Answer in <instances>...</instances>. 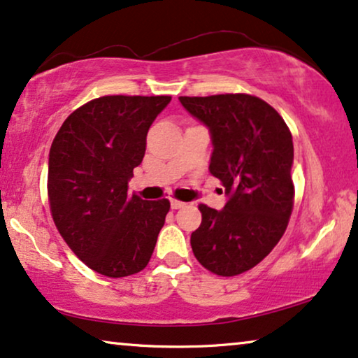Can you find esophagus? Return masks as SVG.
Wrapping results in <instances>:
<instances>
[{"mask_svg":"<svg viewBox=\"0 0 358 358\" xmlns=\"http://www.w3.org/2000/svg\"><path fill=\"white\" fill-rule=\"evenodd\" d=\"M184 202H179V200H171V208H173V210H179V208H182L184 207Z\"/></svg>","mask_w":358,"mask_h":358,"instance_id":"obj_1","label":"esophagus"}]
</instances>
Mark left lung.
<instances>
[{"label":"left lung","mask_w":358,"mask_h":358,"mask_svg":"<svg viewBox=\"0 0 358 358\" xmlns=\"http://www.w3.org/2000/svg\"><path fill=\"white\" fill-rule=\"evenodd\" d=\"M210 131V173L222 180V210L199 205L202 223L190 246L207 271L233 277L275 248L292 215L293 140L280 114L249 94L179 97Z\"/></svg>","instance_id":"1"}]
</instances>
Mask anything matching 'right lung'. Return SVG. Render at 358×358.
<instances>
[{"label":"right lung","mask_w":358,"mask_h":358,"mask_svg":"<svg viewBox=\"0 0 358 358\" xmlns=\"http://www.w3.org/2000/svg\"><path fill=\"white\" fill-rule=\"evenodd\" d=\"M171 96H104L81 106L58 130L48 155V202L62 238L106 277L148 266L169 200L129 197L146 134Z\"/></svg>","instance_id":"add662e5"}]
</instances>
